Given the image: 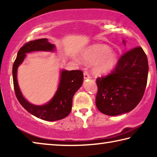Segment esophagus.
Returning a JSON list of instances; mask_svg holds the SVG:
<instances>
[{
  "label": "esophagus",
  "instance_id": "34e87169",
  "mask_svg": "<svg viewBox=\"0 0 157 157\" xmlns=\"http://www.w3.org/2000/svg\"><path fill=\"white\" fill-rule=\"evenodd\" d=\"M84 78L85 79L90 78V75H89V74L88 72H87V71H84Z\"/></svg>",
  "mask_w": 157,
  "mask_h": 157
}]
</instances>
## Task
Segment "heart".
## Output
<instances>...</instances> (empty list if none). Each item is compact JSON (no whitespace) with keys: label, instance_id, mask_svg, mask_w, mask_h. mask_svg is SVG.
Wrapping results in <instances>:
<instances>
[{"label":"heart","instance_id":"obj_1","mask_svg":"<svg viewBox=\"0 0 157 157\" xmlns=\"http://www.w3.org/2000/svg\"><path fill=\"white\" fill-rule=\"evenodd\" d=\"M82 57L86 62L94 63V71L97 75H104L112 70L118 60L117 55L111 48L103 44L90 46L82 53Z\"/></svg>","mask_w":157,"mask_h":157}]
</instances>
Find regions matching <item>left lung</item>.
Returning a JSON list of instances; mask_svg holds the SVG:
<instances>
[{"label": "left lung", "instance_id": "1", "mask_svg": "<svg viewBox=\"0 0 157 157\" xmlns=\"http://www.w3.org/2000/svg\"><path fill=\"white\" fill-rule=\"evenodd\" d=\"M148 69L147 58L141 47L124 53L111 73L96 79L98 109L112 116L134 109L144 95Z\"/></svg>", "mask_w": 157, "mask_h": 157}]
</instances>
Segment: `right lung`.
Segmentation results:
<instances>
[{
  "label": "right lung",
  "instance_id": "obj_1",
  "mask_svg": "<svg viewBox=\"0 0 157 157\" xmlns=\"http://www.w3.org/2000/svg\"><path fill=\"white\" fill-rule=\"evenodd\" d=\"M55 48V45L50 44L47 39L29 41L18 50L12 68L13 83L18 102L29 113L47 121L61 120L70 113L73 95L83 82V72L80 70L62 71L59 87L54 97L47 104L37 106L28 102L21 94L17 82V68L24 60L26 53L33 51H53Z\"/></svg>",
  "mask_w": 157,
  "mask_h": 157
}]
</instances>
